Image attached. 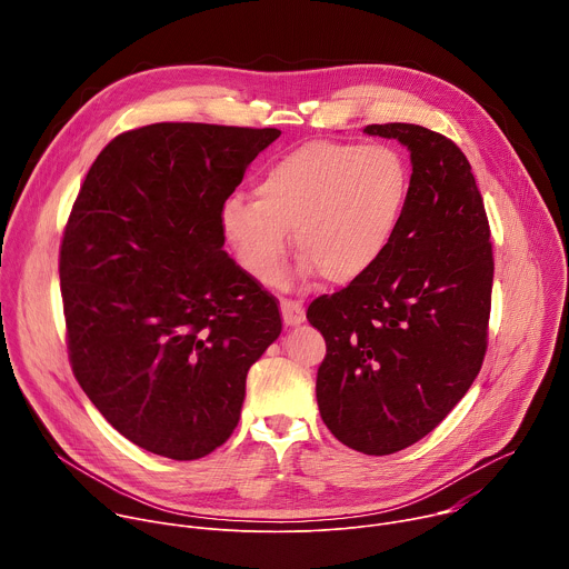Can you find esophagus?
<instances>
[{
	"label": "esophagus",
	"instance_id": "obj_1",
	"mask_svg": "<svg viewBox=\"0 0 569 569\" xmlns=\"http://www.w3.org/2000/svg\"><path fill=\"white\" fill-rule=\"evenodd\" d=\"M281 317L286 327H297V323L303 321V306L292 299H281Z\"/></svg>",
	"mask_w": 569,
	"mask_h": 569
}]
</instances>
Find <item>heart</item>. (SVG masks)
Here are the masks:
<instances>
[{
	"mask_svg": "<svg viewBox=\"0 0 569 569\" xmlns=\"http://www.w3.org/2000/svg\"><path fill=\"white\" fill-rule=\"evenodd\" d=\"M410 164L387 143L315 139L259 173L257 198L231 193L220 209L238 263L257 281L279 279L290 231L301 272L351 281L378 263L410 193Z\"/></svg>",
	"mask_w": 569,
	"mask_h": 569,
	"instance_id": "b5f03b06",
	"label": "heart"
}]
</instances>
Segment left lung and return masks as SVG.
<instances>
[{
    "instance_id": "1",
    "label": "left lung",
    "mask_w": 569,
    "mask_h": 569,
    "mask_svg": "<svg viewBox=\"0 0 569 569\" xmlns=\"http://www.w3.org/2000/svg\"><path fill=\"white\" fill-rule=\"evenodd\" d=\"M365 132L408 146V204L378 263L317 297L306 317L327 340L315 387L321 421L358 452L391 455L432 432L481 369L493 248L455 141L415 123Z\"/></svg>"
}]
</instances>
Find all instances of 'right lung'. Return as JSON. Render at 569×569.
<instances>
[{
	"label": "right lung",
	"instance_id": "1",
	"mask_svg": "<svg viewBox=\"0 0 569 569\" xmlns=\"http://www.w3.org/2000/svg\"><path fill=\"white\" fill-rule=\"evenodd\" d=\"M281 130L152 123L94 159L60 242L71 371L134 446L200 459L233 432L279 301L222 250V202Z\"/></svg>",
	"mask_w": 569,
	"mask_h": 569
}]
</instances>
